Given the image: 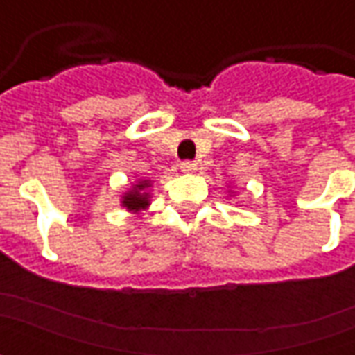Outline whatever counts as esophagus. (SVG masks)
<instances>
[{"label":"esophagus","instance_id":"esophagus-1","mask_svg":"<svg viewBox=\"0 0 355 355\" xmlns=\"http://www.w3.org/2000/svg\"><path fill=\"white\" fill-rule=\"evenodd\" d=\"M180 171H182V173H186V175H190V173H193V171H198V163L182 162L180 163Z\"/></svg>","mask_w":355,"mask_h":355}]
</instances>
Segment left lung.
Instances as JSON below:
<instances>
[{
	"label": "left lung",
	"instance_id": "left-lung-1",
	"mask_svg": "<svg viewBox=\"0 0 355 355\" xmlns=\"http://www.w3.org/2000/svg\"><path fill=\"white\" fill-rule=\"evenodd\" d=\"M228 188H230V186H228ZM228 196L232 198V196H236V192H234V190H228Z\"/></svg>",
	"mask_w": 355,
	"mask_h": 355
}]
</instances>
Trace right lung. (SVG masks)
Returning <instances> with one entry per match:
<instances>
[{"label":"right lung","mask_w":355,"mask_h":355,"mask_svg":"<svg viewBox=\"0 0 355 355\" xmlns=\"http://www.w3.org/2000/svg\"><path fill=\"white\" fill-rule=\"evenodd\" d=\"M152 186H154V180L150 178L135 180L123 192L119 205L127 209L131 215H140L142 211H148L152 205Z\"/></svg>","instance_id":"obj_1"}]
</instances>
